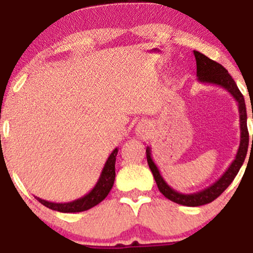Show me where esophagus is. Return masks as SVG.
Segmentation results:
<instances>
[{
  "mask_svg": "<svg viewBox=\"0 0 253 253\" xmlns=\"http://www.w3.org/2000/svg\"><path fill=\"white\" fill-rule=\"evenodd\" d=\"M151 130H152V126L149 121H141L136 125L135 134L141 139H147L151 134Z\"/></svg>",
  "mask_w": 253,
  "mask_h": 253,
  "instance_id": "1",
  "label": "esophagus"
}]
</instances>
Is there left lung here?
Segmentation results:
<instances>
[{
  "label": "left lung",
  "mask_w": 253,
  "mask_h": 253,
  "mask_svg": "<svg viewBox=\"0 0 253 253\" xmlns=\"http://www.w3.org/2000/svg\"><path fill=\"white\" fill-rule=\"evenodd\" d=\"M194 56L196 59V76L197 81L201 83L206 84H213V85L221 86L225 90H227L229 94L233 96L234 100L237 101L238 108H239V119H240V144L239 149L236 155V158L232 162L228 169L222 173L217 181H215L210 187L205 188V189L196 191L193 194H183L171 188L163 176L159 172L158 168L153 162L152 157H151V149L150 146L146 147V158L147 163L151 171H152L155 181L157 183L159 191L163 195L169 199L170 201L178 203L182 206H188V207H199V206L207 205L220 196L221 194L227 189V187L231 184L234 177L239 172L240 168L245 161L246 153H248L249 147V130H248V115H246V106L245 100H244L243 94L240 90L238 89L236 82L232 78L228 71L221 65V64L214 62L206 57L205 54L199 51H194ZM252 145H253V136H252Z\"/></svg>",
  "instance_id": "left-lung-1"
}]
</instances>
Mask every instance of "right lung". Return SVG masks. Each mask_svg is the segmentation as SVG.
Wrapping results in <instances>:
<instances>
[{
  "instance_id": "right-lung-1",
  "label": "right lung",
  "mask_w": 253,
  "mask_h": 253,
  "mask_svg": "<svg viewBox=\"0 0 253 253\" xmlns=\"http://www.w3.org/2000/svg\"><path fill=\"white\" fill-rule=\"evenodd\" d=\"M118 151L119 150L117 147V149L113 150V152L110 153L108 159L104 163L102 172H101L97 183L86 195L81 197V199L75 200V201L64 203L46 201V200L40 199V197H37V200L42 205L45 206V207L50 208L52 211H60V213H80V211H88L90 208L95 207V206L106 199L110 189L113 188V184H114L115 161H117Z\"/></svg>"
}]
</instances>
